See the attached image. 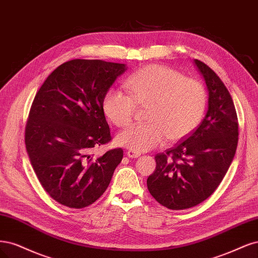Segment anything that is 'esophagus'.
Listing matches in <instances>:
<instances>
[{
    "instance_id": "1",
    "label": "esophagus",
    "mask_w": 258,
    "mask_h": 258,
    "mask_svg": "<svg viewBox=\"0 0 258 258\" xmlns=\"http://www.w3.org/2000/svg\"><path fill=\"white\" fill-rule=\"evenodd\" d=\"M127 156L131 157V159H137L138 156H140V153L139 152H136V151H133V150H128L126 152Z\"/></svg>"
}]
</instances>
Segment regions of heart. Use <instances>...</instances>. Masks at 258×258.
<instances>
[{
    "label": "heart",
    "mask_w": 258,
    "mask_h": 258,
    "mask_svg": "<svg viewBox=\"0 0 258 258\" xmlns=\"http://www.w3.org/2000/svg\"><path fill=\"white\" fill-rule=\"evenodd\" d=\"M125 87L128 94L115 89L107 91L103 110L114 125L126 127L135 117L137 106H148V123L131 126L117 137L118 145L133 151L151 150L166 137H185L206 111L207 93L202 82L163 65L139 70L126 79Z\"/></svg>",
    "instance_id": "obj_1"
}]
</instances>
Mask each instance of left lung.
<instances>
[{"label":"left lung","instance_id":"obj_1","mask_svg":"<svg viewBox=\"0 0 258 258\" xmlns=\"http://www.w3.org/2000/svg\"><path fill=\"white\" fill-rule=\"evenodd\" d=\"M209 99L204 120L179 144L155 155L156 168L147 186L155 201L171 210L195 207L218 188L234 160L238 118L227 88L204 62L194 61Z\"/></svg>","mask_w":258,"mask_h":258}]
</instances>
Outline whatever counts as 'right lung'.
<instances>
[{
	"label": "right lung",
	"instance_id": "right-lung-1",
	"mask_svg": "<svg viewBox=\"0 0 258 258\" xmlns=\"http://www.w3.org/2000/svg\"><path fill=\"white\" fill-rule=\"evenodd\" d=\"M124 64L75 59L44 81L32 103L26 147L41 186L55 202L81 209L101 197L123 159L121 148L94 157L109 143L103 98Z\"/></svg>",
	"mask_w": 258,
	"mask_h": 258
}]
</instances>
